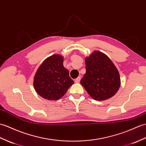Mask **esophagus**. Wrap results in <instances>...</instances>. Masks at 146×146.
<instances>
[{
  "mask_svg": "<svg viewBox=\"0 0 146 146\" xmlns=\"http://www.w3.org/2000/svg\"><path fill=\"white\" fill-rule=\"evenodd\" d=\"M80 80H81V77H80V76H79V77H78L76 79L74 80V81H75V83H80Z\"/></svg>",
  "mask_w": 146,
  "mask_h": 146,
  "instance_id": "obj_1",
  "label": "esophagus"
}]
</instances>
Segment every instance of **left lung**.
Listing matches in <instances>:
<instances>
[{"instance_id":"8db88e82","label":"left lung","mask_w":146,"mask_h":146,"mask_svg":"<svg viewBox=\"0 0 146 146\" xmlns=\"http://www.w3.org/2000/svg\"><path fill=\"white\" fill-rule=\"evenodd\" d=\"M86 73L80 83L94 100L104 101L115 95L121 85L119 72L104 53L94 51L85 58Z\"/></svg>"}]
</instances>
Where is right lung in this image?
<instances>
[{
  "instance_id": "add662e5",
  "label": "right lung",
  "mask_w": 146,
  "mask_h": 146,
  "mask_svg": "<svg viewBox=\"0 0 146 146\" xmlns=\"http://www.w3.org/2000/svg\"><path fill=\"white\" fill-rule=\"evenodd\" d=\"M63 63V56L55 54L44 60L37 70L33 86L36 92L44 99L59 100L74 83Z\"/></svg>"
}]
</instances>
